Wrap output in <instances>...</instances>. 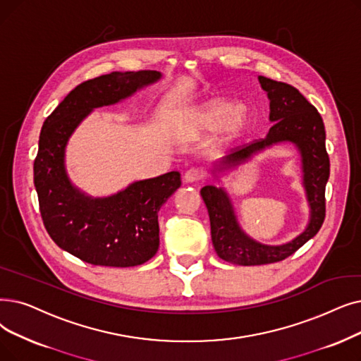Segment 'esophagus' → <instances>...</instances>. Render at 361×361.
<instances>
[{
    "mask_svg": "<svg viewBox=\"0 0 361 361\" xmlns=\"http://www.w3.org/2000/svg\"><path fill=\"white\" fill-rule=\"evenodd\" d=\"M200 178H202V172H200L199 169H195V168H192V169H189V171H185V174H184V177H183L184 183H187V184L197 183Z\"/></svg>",
    "mask_w": 361,
    "mask_h": 361,
    "instance_id": "obj_1",
    "label": "esophagus"
}]
</instances>
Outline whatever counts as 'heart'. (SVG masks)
<instances>
[{
	"label": "heart",
	"mask_w": 361,
	"mask_h": 361,
	"mask_svg": "<svg viewBox=\"0 0 361 361\" xmlns=\"http://www.w3.org/2000/svg\"><path fill=\"white\" fill-rule=\"evenodd\" d=\"M197 131H218V142L227 145L240 138L252 125V115L243 104L231 106L223 99H212L200 104L192 116Z\"/></svg>",
	"instance_id": "b5f03b06"
}]
</instances>
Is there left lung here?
<instances>
[{
	"instance_id": "8db88e82",
	"label": "left lung",
	"mask_w": 361,
	"mask_h": 361,
	"mask_svg": "<svg viewBox=\"0 0 361 361\" xmlns=\"http://www.w3.org/2000/svg\"><path fill=\"white\" fill-rule=\"evenodd\" d=\"M261 88L270 100V122L273 127L264 138L234 150L212 165L214 181L218 174L236 169L267 149L290 143L300 153L302 187L310 208L305 228L292 240L280 245H265L245 233L231 197L223 185L202 187L200 195L208 208L211 238L216 255L236 265H262L288 258L312 239L324 221V189L329 180V156L326 152L324 123L317 109L295 87L258 76Z\"/></svg>"
}]
</instances>
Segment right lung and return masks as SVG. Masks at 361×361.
<instances>
[{
  "label": "right lung",
  "instance_id": "obj_1",
  "mask_svg": "<svg viewBox=\"0 0 361 361\" xmlns=\"http://www.w3.org/2000/svg\"><path fill=\"white\" fill-rule=\"evenodd\" d=\"M162 78L161 72H112L75 87L45 119L34 162L44 226L54 243L92 265L134 267L159 249L158 212L181 185L180 172L138 180L111 196L94 197L71 181L69 138L94 109L128 99Z\"/></svg>",
  "mask_w": 361,
  "mask_h": 361
}]
</instances>
